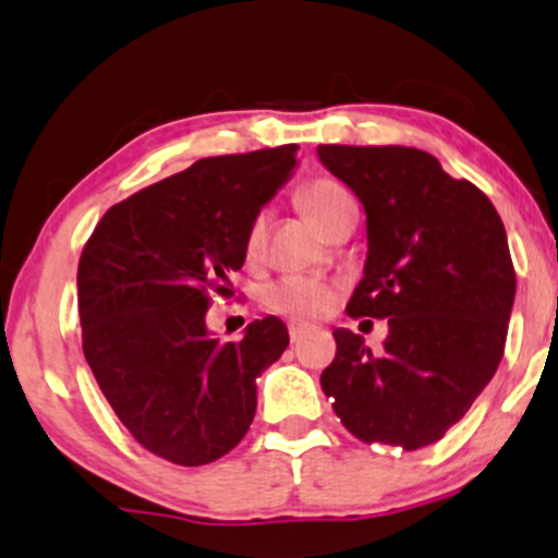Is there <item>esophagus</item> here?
I'll use <instances>...</instances> for the list:
<instances>
[{
    "label": "esophagus",
    "mask_w": 558,
    "mask_h": 558,
    "mask_svg": "<svg viewBox=\"0 0 558 558\" xmlns=\"http://www.w3.org/2000/svg\"><path fill=\"white\" fill-rule=\"evenodd\" d=\"M304 333H307V326H304V323H289V336L293 344H296Z\"/></svg>",
    "instance_id": "obj_1"
}]
</instances>
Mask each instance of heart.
<instances>
[{
    "instance_id": "heart-1",
    "label": "heart",
    "mask_w": 558,
    "mask_h": 558,
    "mask_svg": "<svg viewBox=\"0 0 558 558\" xmlns=\"http://www.w3.org/2000/svg\"><path fill=\"white\" fill-rule=\"evenodd\" d=\"M299 204L302 209L320 225L323 230L330 228L336 214L352 204V193L341 185L333 177H312L302 182L299 187ZM267 246V217L256 214L248 222L246 235H243V254L248 262H259ZM336 286L328 280L315 278V275H286V278L275 280L265 291V302L269 310L280 312V315L299 317V320H315L323 317L336 304Z\"/></svg>"
}]
</instances>
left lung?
Returning <instances> with one entry per match:
<instances>
[{
    "instance_id": "obj_1",
    "label": "left lung",
    "mask_w": 558,
    "mask_h": 558,
    "mask_svg": "<svg viewBox=\"0 0 558 558\" xmlns=\"http://www.w3.org/2000/svg\"><path fill=\"white\" fill-rule=\"evenodd\" d=\"M368 214L365 275L347 315L389 320L384 352L333 330L320 387L363 442L418 450L466 415L504 360L517 272L489 198L405 145H320Z\"/></svg>"
}]
</instances>
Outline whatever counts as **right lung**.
Segmentation results:
<instances>
[{
	"instance_id": "add662e5",
	"label": "right lung",
	"mask_w": 558,
	"mask_h": 558,
	"mask_svg": "<svg viewBox=\"0 0 558 558\" xmlns=\"http://www.w3.org/2000/svg\"><path fill=\"white\" fill-rule=\"evenodd\" d=\"M299 145L201 158L110 206L78 259L82 341L102 395L153 456L217 461L246 437L256 376L289 347L278 317L211 339L206 310L243 267V235Z\"/></svg>"
}]
</instances>
